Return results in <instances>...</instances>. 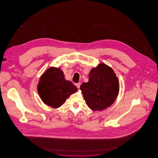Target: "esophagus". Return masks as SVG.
<instances>
[{
  "instance_id": "1",
  "label": "esophagus",
  "mask_w": 158,
  "mask_h": 158,
  "mask_svg": "<svg viewBox=\"0 0 158 158\" xmlns=\"http://www.w3.org/2000/svg\"><path fill=\"white\" fill-rule=\"evenodd\" d=\"M76 86L78 88V89H79L80 88V86H81V83H76L75 84Z\"/></svg>"
}]
</instances>
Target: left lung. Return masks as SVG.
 Wrapping results in <instances>:
<instances>
[{
    "label": "left lung",
    "instance_id": "8db88e82",
    "mask_svg": "<svg viewBox=\"0 0 158 158\" xmlns=\"http://www.w3.org/2000/svg\"><path fill=\"white\" fill-rule=\"evenodd\" d=\"M89 81L81 85L86 104L94 111H101L111 106L119 91V82L113 69L101 63L91 69Z\"/></svg>",
    "mask_w": 158,
    "mask_h": 158
}]
</instances>
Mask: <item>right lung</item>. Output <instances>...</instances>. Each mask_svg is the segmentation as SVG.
I'll use <instances>...</instances> for the list:
<instances>
[{"label":"right lung","mask_w":158,"mask_h":158,"mask_svg":"<svg viewBox=\"0 0 158 158\" xmlns=\"http://www.w3.org/2000/svg\"><path fill=\"white\" fill-rule=\"evenodd\" d=\"M77 90L72 82L65 79L60 68L48 69L41 77L38 85V92L43 102L54 108L63 105Z\"/></svg>","instance_id":"1"}]
</instances>
